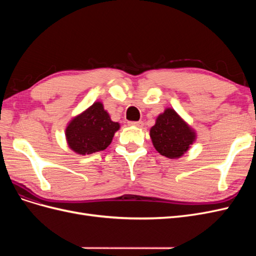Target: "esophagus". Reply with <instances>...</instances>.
I'll return each mask as SVG.
<instances>
[{
  "label": "esophagus",
  "mask_w": 256,
  "mask_h": 256,
  "mask_svg": "<svg viewBox=\"0 0 256 256\" xmlns=\"http://www.w3.org/2000/svg\"><path fill=\"white\" fill-rule=\"evenodd\" d=\"M129 125L130 126H136V127H142L144 124L142 120H138V122H129Z\"/></svg>",
  "instance_id": "34e87169"
}]
</instances>
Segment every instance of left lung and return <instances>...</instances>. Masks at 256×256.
I'll return each instance as SVG.
<instances>
[{
  "label": "left lung",
  "mask_w": 256,
  "mask_h": 256,
  "mask_svg": "<svg viewBox=\"0 0 256 256\" xmlns=\"http://www.w3.org/2000/svg\"><path fill=\"white\" fill-rule=\"evenodd\" d=\"M150 136L157 152L170 159L182 157L196 141V132L173 109L160 114Z\"/></svg>",
  "instance_id": "1"
}]
</instances>
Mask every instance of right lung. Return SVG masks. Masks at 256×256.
Listing matches in <instances>:
<instances>
[{"label":"right lung","mask_w":256,"mask_h":256,"mask_svg":"<svg viewBox=\"0 0 256 256\" xmlns=\"http://www.w3.org/2000/svg\"><path fill=\"white\" fill-rule=\"evenodd\" d=\"M120 124L112 122L102 102H95L76 116L66 128L70 148L79 154H90L106 150L112 142Z\"/></svg>","instance_id":"add662e5"}]
</instances>
